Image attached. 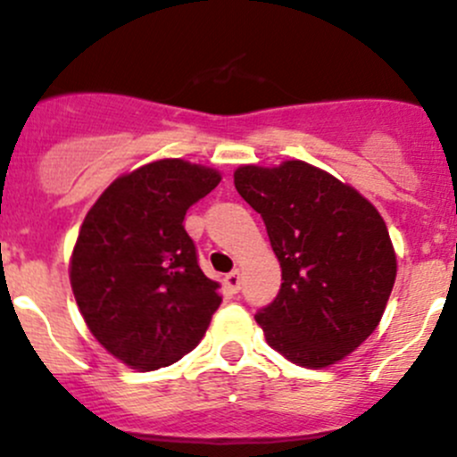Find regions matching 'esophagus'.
Here are the masks:
<instances>
[{
  "mask_svg": "<svg viewBox=\"0 0 457 457\" xmlns=\"http://www.w3.org/2000/svg\"><path fill=\"white\" fill-rule=\"evenodd\" d=\"M223 285H225V289H228V291L238 293V291H241V273H238V271L228 273V276L223 278Z\"/></svg>",
  "mask_w": 457,
  "mask_h": 457,
  "instance_id": "obj_1",
  "label": "esophagus"
}]
</instances>
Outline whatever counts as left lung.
Instances as JSON below:
<instances>
[{
    "label": "left lung",
    "mask_w": 457,
    "mask_h": 457,
    "mask_svg": "<svg viewBox=\"0 0 457 457\" xmlns=\"http://www.w3.org/2000/svg\"><path fill=\"white\" fill-rule=\"evenodd\" d=\"M238 195L265 220L282 267L276 300L256 313L267 344L302 368H328L381 321L396 280L387 225L353 186L306 162L237 168Z\"/></svg>",
    "instance_id": "8db88e82"
}]
</instances>
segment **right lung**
<instances>
[{
  "instance_id": "add662e5",
  "label": "right lung",
  "mask_w": 457,
  "mask_h": 457,
  "mask_svg": "<svg viewBox=\"0 0 457 457\" xmlns=\"http://www.w3.org/2000/svg\"><path fill=\"white\" fill-rule=\"evenodd\" d=\"M220 181L214 168L157 160L118 177L80 225L70 282L98 344L129 368L179 361L219 309V282L184 229L192 204Z\"/></svg>"
}]
</instances>
